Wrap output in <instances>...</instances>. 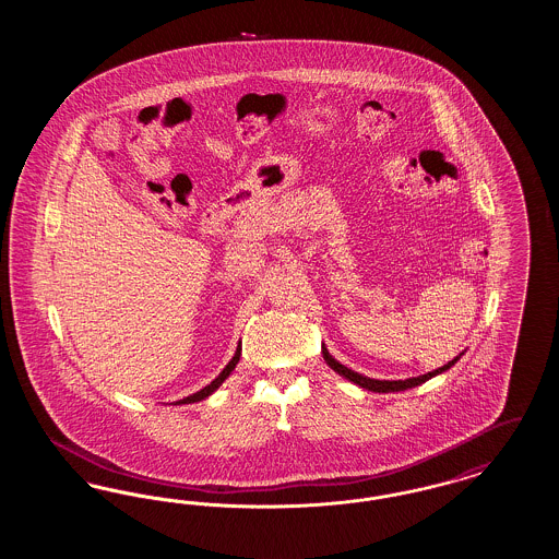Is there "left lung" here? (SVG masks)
Wrapping results in <instances>:
<instances>
[{
	"mask_svg": "<svg viewBox=\"0 0 559 559\" xmlns=\"http://www.w3.org/2000/svg\"><path fill=\"white\" fill-rule=\"evenodd\" d=\"M461 356H463V352H461L456 358H452L449 365H444V367H440V369H436V371L426 372V374H419V377H411V379L388 381V379H371V377H365V374H360V372L347 369L346 365L337 362V360L329 354V349L324 347V344H322V358H324V362H326L333 371L340 372L342 377H346L347 381H352V383H356V385H360V388H365V390H369V392H379V394L402 392V390H408V388H417V385L426 383L427 379H431V377H436V374H440V372L449 371Z\"/></svg>",
	"mask_w": 559,
	"mask_h": 559,
	"instance_id": "left-lung-1",
	"label": "left lung"
}]
</instances>
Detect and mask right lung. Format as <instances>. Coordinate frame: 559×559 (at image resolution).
<instances>
[{
  "label": "right lung",
  "instance_id": "1",
  "mask_svg": "<svg viewBox=\"0 0 559 559\" xmlns=\"http://www.w3.org/2000/svg\"><path fill=\"white\" fill-rule=\"evenodd\" d=\"M239 358H240V344L237 346V352H235V356H233V360L222 369V372L213 379L212 383L210 385H205L203 390H199L197 394H190V396H187V399L178 400L176 404H192V402H201V400L207 399V396H212L213 392L228 379V374L230 372L235 371V367L239 365Z\"/></svg>",
  "mask_w": 559,
  "mask_h": 559
}]
</instances>
